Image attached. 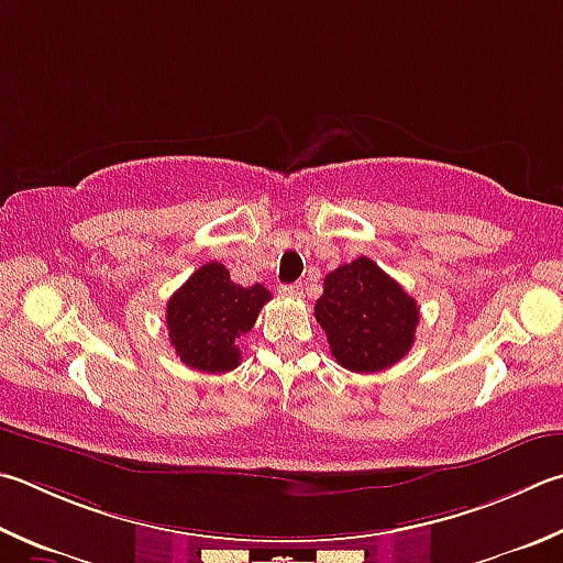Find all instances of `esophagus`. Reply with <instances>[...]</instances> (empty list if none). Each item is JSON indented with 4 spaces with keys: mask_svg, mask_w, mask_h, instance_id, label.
I'll return each mask as SVG.
<instances>
[{
    "mask_svg": "<svg viewBox=\"0 0 563 563\" xmlns=\"http://www.w3.org/2000/svg\"><path fill=\"white\" fill-rule=\"evenodd\" d=\"M280 292H283V295H288V298H300V295H302V285H300V283L283 285Z\"/></svg>",
    "mask_w": 563,
    "mask_h": 563,
    "instance_id": "obj_1",
    "label": "esophagus"
}]
</instances>
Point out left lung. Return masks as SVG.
Instances as JSON below:
<instances>
[{"label": "left lung", "instance_id": "8db88e82", "mask_svg": "<svg viewBox=\"0 0 563 563\" xmlns=\"http://www.w3.org/2000/svg\"><path fill=\"white\" fill-rule=\"evenodd\" d=\"M314 317L344 369L374 374L401 362L413 346L418 305L391 275L360 255L324 275Z\"/></svg>", "mask_w": 563, "mask_h": 563}]
</instances>
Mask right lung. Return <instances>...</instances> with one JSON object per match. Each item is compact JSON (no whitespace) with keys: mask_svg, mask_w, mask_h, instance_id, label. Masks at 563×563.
<instances>
[{"mask_svg":"<svg viewBox=\"0 0 563 563\" xmlns=\"http://www.w3.org/2000/svg\"><path fill=\"white\" fill-rule=\"evenodd\" d=\"M268 300L271 292L261 283L243 288L221 263L211 261L169 298V342L189 369L227 374L241 362L236 340L251 332Z\"/></svg>","mask_w":563,"mask_h":563,"instance_id":"right-lung-1","label":"right lung"}]
</instances>
